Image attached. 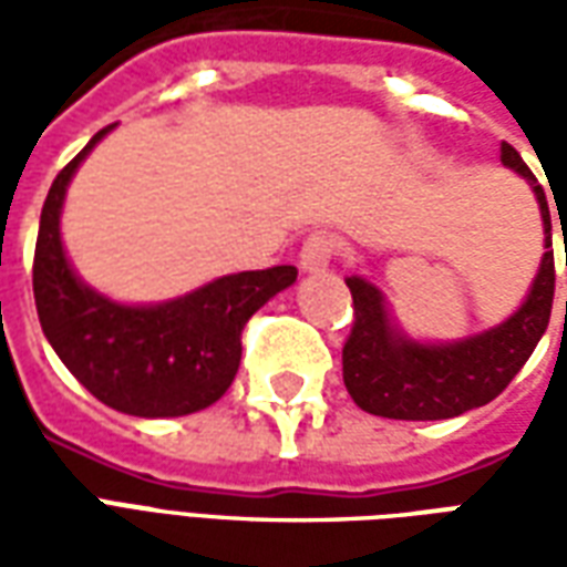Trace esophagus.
<instances>
[{"instance_id": "esophagus-1", "label": "esophagus", "mask_w": 567, "mask_h": 567, "mask_svg": "<svg viewBox=\"0 0 567 567\" xmlns=\"http://www.w3.org/2000/svg\"><path fill=\"white\" fill-rule=\"evenodd\" d=\"M333 255H337V239L328 234L307 236V243L300 246V270L303 272H321L331 267Z\"/></svg>"}]
</instances>
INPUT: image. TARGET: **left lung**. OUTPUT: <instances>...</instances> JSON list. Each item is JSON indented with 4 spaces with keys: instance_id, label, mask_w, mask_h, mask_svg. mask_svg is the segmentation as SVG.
I'll return each mask as SVG.
<instances>
[{
    "instance_id": "1",
    "label": "left lung",
    "mask_w": 567,
    "mask_h": 567,
    "mask_svg": "<svg viewBox=\"0 0 567 567\" xmlns=\"http://www.w3.org/2000/svg\"><path fill=\"white\" fill-rule=\"evenodd\" d=\"M501 163L532 185L544 218V260L525 303L511 319L462 343L427 346L406 340L385 312L377 285L349 276L355 321L343 346V382L361 410L382 419L434 422L462 416L474 406L495 401L523 370L537 340L544 337L556 291L553 267V224L544 187L537 185L519 151L501 142Z\"/></svg>"
}]
</instances>
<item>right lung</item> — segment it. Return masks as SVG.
<instances>
[{"instance_id":"right-lung-1","label":"right lung","mask_w":567,"mask_h":567,"mask_svg":"<svg viewBox=\"0 0 567 567\" xmlns=\"http://www.w3.org/2000/svg\"><path fill=\"white\" fill-rule=\"evenodd\" d=\"M100 130L60 169L48 190L32 260L39 321L72 377L105 406L127 416H187L215 404L243 358V328L270 297L295 285L291 264L221 276L157 307H124L72 272L60 239L63 197Z\"/></svg>"}]
</instances>
